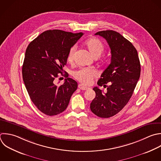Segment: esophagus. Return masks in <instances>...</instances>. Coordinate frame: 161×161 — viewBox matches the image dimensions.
<instances>
[{"mask_svg":"<svg viewBox=\"0 0 161 161\" xmlns=\"http://www.w3.org/2000/svg\"><path fill=\"white\" fill-rule=\"evenodd\" d=\"M78 87L80 89H81V90H87L88 89H89V87H86V86H84V85H82V84H79V86H78Z\"/></svg>","mask_w":161,"mask_h":161,"instance_id":"obj_1","label":"esophagus"}]
</instances>
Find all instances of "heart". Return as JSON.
<instances>
[{"instance_id":"heart-1","label":"heart","mask_w":161,"mask_h":161,"mask_svg":"<svg viewBox=\"0 0 161 161\" xmlns=\"http://www.w3.org/2000/svg\"><path fill=\"white\" fill-rule=\"evenodd\" d=\"M84 45L90 53L95 58L99 57L104 51V47L103 43L96 38H91L85 41ZM76 52V47L73 46L69 50L67 60L72 63L74 60ZM97 75V72L94 69L89 68H80L74 72V77L80 82L89 85L91 84L92 80Z\"/></svg>"}]
</instances>
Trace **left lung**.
Returning <instances> with one entry per match:
<instances>
[{
    "mask_svg": "<svg viewBox=\"0 0 161 161\" xmlns=\"http://www.w3.org/2000/svg\"><path fill=\"white\" fill-rule=\"evenodd\" d=\"M95 35L107 41L111 58L97 82L98 86L107 87V91L104 92L97 87L93 88L96 97L90 108L96 116L106 118L119 113L129 101L140 78V64L136 48L119 33L106 30Z\"/></svg>",
    "mask_w": 161,
    "mask_h": 161,
    "instance_id": "left-lung-1",
    "label": "left lung"
}]
</instances>
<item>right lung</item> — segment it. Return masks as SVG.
<instances>
[{"mask_svg":"<svg viewBox=\"0 0 161 161\" xmlns=\"http://www.w3.org/2000/svg\"><path fill=\"white\" fill-rule=\"evenodd\" d=\"M83 35L48 30L26 48L22 68L23 81L32 102L47 115L54 116L64 111L77 88V82L68 77L67 73L62 85L57 86L55 80L62 74L69 50Z\"/></svg>","mask_w":161,"mask_h":161,"instance_id":"add662e5","label":"right lung"}]
</instances>
